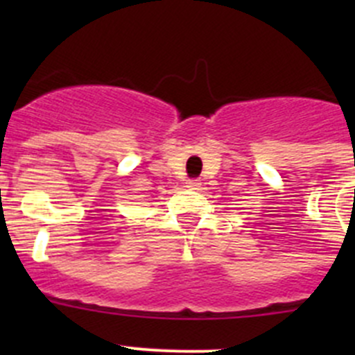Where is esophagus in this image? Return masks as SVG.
Wrapping results in <instances>:
<instances>
[{
    "instance_id": "obj_1",
    "label": "esophagus",
    "mask_w": 355,
    "mask_h": 355,
    "mask_svg": "<svg viewBox=\"0 0 355 355\" xmlns=\"http://www.w3.org/2000/svg\"><path fill=\"white\" fill-rule=\"evenodd\" d=\"M187 187L191 189V191H198V189L200 187V182L199 180H189Z\"/></svg>"
}]
</instances>
